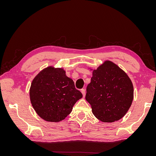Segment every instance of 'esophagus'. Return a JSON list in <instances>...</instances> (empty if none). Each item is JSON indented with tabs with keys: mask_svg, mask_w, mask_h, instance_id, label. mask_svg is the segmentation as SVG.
I'll list each match as a JSON object with an SVG mask.
<instances>
[{
	"mask_svg": "<svg viewBox=\"0 0 156 156\" xmlns=\"http://www.w3.org/2000/svg\"><path fill=\"white\" fill-rule=\"evenodd\" d=\"M81 93H82V94H83V97L85 96V94H86L85 90H84V89H81Z\"/></svg>",
	"mask_w": 156,
	"mask_h": 156,
	"instance_id": "1",
	"label": "esophagus"
}]
</instances>
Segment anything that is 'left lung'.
Wrapping results in <instances>:
<instances>
[{
	"label": "left lung",
	"mask_w": 156,
	"mask_h": 156,
	"mask_svg": "<svg viewBox=\"0 0 156 156\" xmlns=\"http://www.w3.org/2000/svg\"><path fill=\"white\" fill-rule=\"evenodd\" d=\"M85 99L98 120L114 122L121 119L131 105L133 84L124 71L111 61L106 60L93 70Z\"/></svg>",
	"instance_id": "1"
}]
</instances>
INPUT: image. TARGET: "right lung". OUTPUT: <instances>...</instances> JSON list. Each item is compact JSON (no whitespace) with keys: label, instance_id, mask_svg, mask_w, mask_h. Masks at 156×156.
Masks as SVG:
<instances>
[{"label":"right lung","instance_id":"add662e5","mask_svg":"<svg viewBox=\"0 0 156 156\" xmlns=\"http://www.w3.org/2000/svg\"><path fill=\"white\" fill-rule=\"evenodd\" d=\"M82 97L64 69L53 66L41 70L33 79L30 88L31 104L36 112L51 122L63 120Z\"/></svg>","mask_w":156,"mask_h":156}]
</instances>
